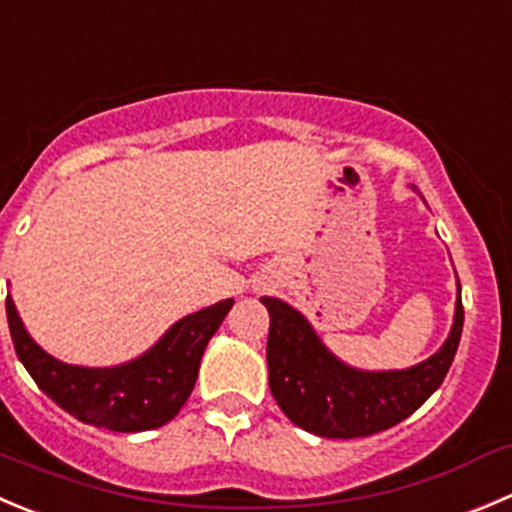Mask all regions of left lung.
Segmentation results:
<instances>
[{"label": "left lung", "mask_w": 512, "mask_h": 512, "mask_svg": "<svg viewBox=\"0 0 512 512\" xmlns=\"http://www.w3.org/2000/svg\"><path fill=\"white\" fill-rule=\"evenodd\" d=\"M270 312L267 370L282 413L320 438H367L410 418L448 375L463 332V302H455L448 340L408 370L367 372L337 360L305 315L277 297H262Z\"/></svg>", "instance_id": "left-lung-1"}]
</instances>
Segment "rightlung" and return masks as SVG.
<instances>
[{"label": "right lung", "mask_w": 512, "mask_h": 512, "mask_svg": "<svg viewBox=\"0 0 512 512\" xmlns=\"http://www.w3.org/2000/svg\"><path fill=\"white\" fill-rule=\"evenodd\" d=\"M235 300H222L177 320L145 355L114 367L67 365L47 355L24 330L12 297L7 322L14 350L39 390L94 428L140 433L170 423L195 388L205 347Z\"/></svg>", "instance_id": "1"}]
</instances>
